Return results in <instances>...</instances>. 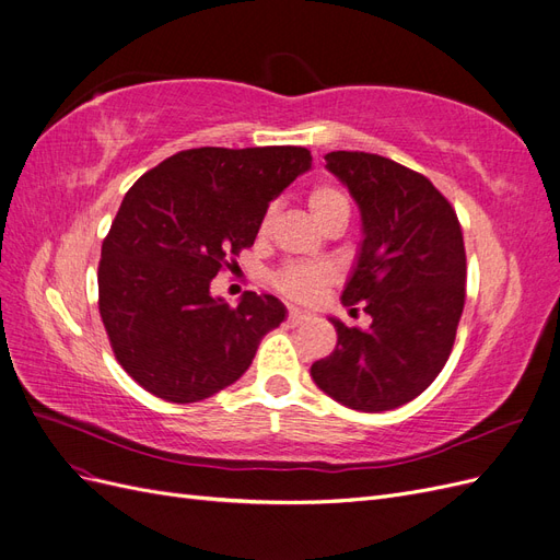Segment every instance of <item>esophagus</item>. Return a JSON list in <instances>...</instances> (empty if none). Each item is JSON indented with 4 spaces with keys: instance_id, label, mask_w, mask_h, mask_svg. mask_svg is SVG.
<instances>
[{
    "instance_id": "34e87169",
    "label": "esophagus",
    "mask_w": 560,
    "mask_h": 560,
    "mask_svg": "<svg viewBox=\"0 0 560 560\" xmlns=\"http://www.w3.org/2000/svg\"><path fill=\"white\" fill-rule=\"evenodd\" d=\"M313 315L311 313H303V311H299V308H292L290 311V325L292 327H299V325H303V322H308Z\"/></svg>"
}]
</instances>
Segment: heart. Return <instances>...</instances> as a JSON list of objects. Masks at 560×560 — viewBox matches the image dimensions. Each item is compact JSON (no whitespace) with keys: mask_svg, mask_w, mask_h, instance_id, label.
<instances>
[{"mask_svg":"<svg viewBox=\"0 0 560 560\" xmlns=\"http://www.w3.org/2000/svg\"><path fill=\"white\" fill-rule=\"evenodd\" d=\"M308 210L313 214L315 222L319 226H327L334 219H348L350 206L346 196L336 189V186L329 184H317L308 191ZM270 214L273 212H266L261 219V231L268 229L270 224ZM331 273L325 266H306V264H287L284 268L278 270L276 276V287L287 294V296H294L301 301H313L325 287L329 284Z\"/></svg>","mask_w":560,"mask_h":560,"instance_id":"heart-1","label":"heart"}]
</instances>
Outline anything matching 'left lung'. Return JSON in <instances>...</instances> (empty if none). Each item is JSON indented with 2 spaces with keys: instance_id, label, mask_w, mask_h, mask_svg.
Segmentation results:
<instances>
[{
  "instance_id": "1",
  "label": "left lung",
  "mask_w": 560,
  "mask_h": 560,
  "mask_svg": "<svg viewBox=\"0 0 560 560\" xmlns=\"http://www.w3.org/2000/svg\"><path fill=\"white\" fill-rule=\"evenodd\" d=\"M327 171L362 214V245L341 294L371 315L346 327L334 352L311 366L322 393L378 413L416 399L444 369L465 306L467 259L451 202L420 173L364 151H331Z\"/></svg>"
}]
</instances>
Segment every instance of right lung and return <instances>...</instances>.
Wrapping results in <instances>:
<instances>
[{
	"mask_svg": "<svg viewBox=\"0 0 560 560\" xmlns=\"http://www.w3.org/2000/svg\"><path fill=\"white\" fill-rule=\"evenodd\" d=\"M311 163L303 147H200L130 186L103 243L97 290L116 360L147 393L191 404L249 369L287 308L257 292L231 308L210 282L254 245L268 202Z\"/></svg>",
	"mask_w": 560,
	"mask_h": 560,
	"instance_id": "right-lung-1",
	"label": "right lung"
}]
</instances>
